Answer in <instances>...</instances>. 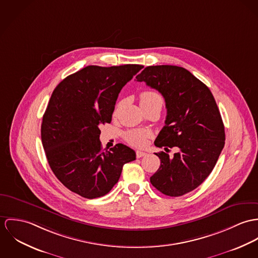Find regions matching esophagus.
<instances>
[{
    "label": "esophagus",
    "mask_w": 258,
    "mask_h": 258,
    "mask_svg": "<svg viewBox=\"0 0 258 258\" xmlns=\"http://www.w3.org/2000/svg\"><path fill=\"white\" fill-rule=\"evenodd\" d=\"M146 155V152H144L143 150H137V157L138 158H141Z\"/></svg>",
    "instance_id": "esophagus-1"
}]
</instances>
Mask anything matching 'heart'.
<instances>
[{"instance_id": "1", "label": "heart", "mask_w": 258, "mask_h": 258, "mask_svg": "<svg viewBox=\"0 0 258 258\" xmlns=\"http://www.w3.org/2000/svg\"><path fill=\"white\" fill-rule=\"evenodd\" d=\"M155 101H162L160 95L154 91H143L140 95V102L142 107L151 104ZM121 103L117 104L116 108H115V112L118 110V108L120 107ZM149 137V134L147 132H143L140 130H134V131H130L125 134V140L128 143H131L132 145L135 146H141L143 143H145L146 139Z\"/></svg>"}]
</instances>
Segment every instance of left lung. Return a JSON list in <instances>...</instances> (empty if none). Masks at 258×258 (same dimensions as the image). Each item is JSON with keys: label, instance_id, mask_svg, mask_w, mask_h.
Listing matches in <instances>:
<instances>
[{"label": "left lung", "instance_id": "left-lung-1", "mask_svg": "<svg viewBox=\"0 0 258 258\" xmlns=\"http://www.w3.org/2000/svg\"><path fill=\"white\" fill-rule=\"evenodd\" d=\"M137 81L157 90L165 100V125L157 136V147H177L170 158L160 159L150 183L170 197L185 195L213 171L225 145V126L215 98L203 82L187 69L174 65L145 67Z\"/></svg>", "mask_w": 258, "mask_h": 258}]
</instances>
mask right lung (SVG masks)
<instances>
[{"instance_id":"right-lung-1","label":"right lung","mask_w":258,"mask_h":258,"mask_svg":"<svg viewBox=\"0 0 258 258\" xmlns=\"http://www.w3.org/2000/svg\"><path fill=\"white\" fill-rule=\"evenodd\" d=\"M143 65H90L54 89L42 117L41 142L48 164L70 191L95 199L117 183L122 166L136 152L117 143L102 150L100 125L110 123L117 96Z\"/></svg>"}]
</instances>
